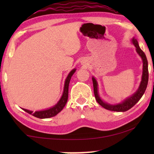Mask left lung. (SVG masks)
Returning <instances> with one entry per match:
<instances>
[{"mask_svg": "<svg viewBox=\"0 0 154 154\" xmlns=\"http://www.w3.org/2000/svg\"><path fill=\"white\" fill-rule=\"evenodd\" d=\"M132 43L136 48V52L142 58L143 62V70H142V81L140 82V86L138 89L131 96L128 97L125 100H124L123 102L117 104H109L104 100H102L100 97V94H99L98 90V83L95 78L92 76V83H93V88H94V94L95 96V99L97 102L99 103L102 107L104 109H107L109 111H118V112H124L129 110L132 106H134L137 104V102H139V100L142 98L143 94L145 92V90L146 89L147 84H148L149 81V71H148V62H147L146 57L145 55L144 52L141 50V48L139 46L138 42L136 38H132L131 40Z\"/></svg>", "mask_w": 154, "mask_h": 154, "instance_id": "8db88e82", "label": "left lung"}]
</instances>
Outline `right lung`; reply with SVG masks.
Instances as JSON below:
<instances>
[{
	"instance_id": "obj_1",
	"label": "right lung",
	"mask_w": 154,
	"mask_h": 154,
	"mask_svg": "<svg viewBox=\"0 0 154 154\" xmlns=\"http://www.w3.org/2000/svg\"><path fill=\"white\" fill-rule=\"evenodd\" d=\"M76 69H73L70 71L67 75L66 80L64 82V91H63V94L62 97H61L60 100L58 101V102L54 105V106L50 107L49 109H45V110L41 111H36L33 112V111L27 110V109H22L24 111H26L29 114L33 116L38 118V119H49V118L53 117L57 114H58L61 111L64 109V107L66 105L67 100H68V94H69V82L71 81V76L75 73Z\"/></svg>"
}]
</instances>
